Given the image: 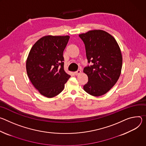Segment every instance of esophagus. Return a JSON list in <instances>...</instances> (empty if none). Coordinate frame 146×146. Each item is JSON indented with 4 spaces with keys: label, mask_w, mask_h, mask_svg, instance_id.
Returning <instances> with one entry per match:
<instances>
[{
    "label": "esophagus",
    "mask_w": 146,
    "mask_h": 146,
    "mask_svg": "<svg viewBox=\"0 0 146 146\" xmlns=\"http://www.w3.org/2000/svg\"><path fill=\"white\" fill-rule=\"evenodd\" d=\"M80 73H81V71H80V70H78V71H75V72H74V74H75V75H79Z\"/></svg>",
    "instance_id": "1"
}]
</instances>
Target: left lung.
Here are the masks:
<instances>
[{
  "mask_svg": "<svg viewBox=\"0 0 146 146\" xmlns=\"http://www.w3.org/2000/svg\"><path fill=\"white\" fill-rule=\"evenodd\" d=\"M85 46L90 66L84 68L88 82L84 86L89 94L99 97L107 93L117 83L121 72L122 57L115 38L103 30H92L79 35Z\"/></svg>",
  "mask_w": 146,
  "mask_h": 146,
  "instance_id": "left-lung-1",
  "label": "left lung"
}]
</instances>
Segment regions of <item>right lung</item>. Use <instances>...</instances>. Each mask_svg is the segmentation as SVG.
I'll use <instances>...</instances> for the list:
<instances>
[{
    "label": "right lung",
    "mask_w": 146,
    "mask_h": 146,
    "mask_svg": "<svg viewBox=\"0 0 146 146\" xmlns=\"http://www.w3.org/2000/svg\"><path fill=\"white\" fill-rule=\"evenodd\" d=\"M70 36H44L32 47L26 69L34 86L43 96L52 98L60 93L70 75L64 70L63 52Z\"/></svg>",
    "instance_id": "right-lung-1"
}]
</instances>
